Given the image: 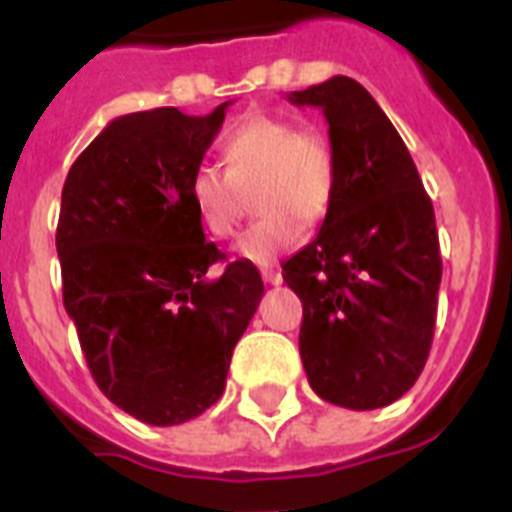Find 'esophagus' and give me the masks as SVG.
<instances>
[{
    "label": "esophagus",
    "mask_w": 512,
    "mask_h": 512,
    "mask_svg": "<svg viewBox=\"0 0 512 512\" xmlns=\"http://www.w3.org/2000/svg\"><path fill=\"white\" fill-rule=\"evenodd\" d=\"M261 279H264L266 284H274V287H277V284H282V274H279V271H274V269L261 271Z\"/></svg>",
    "instance_id": "1"
}]
</instances>
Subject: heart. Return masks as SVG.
I'll return each mask as SVG.
<instances>
[{
    "instance_id": "b5f03b06",
    "label": "heart",
    "mask_w": 512,
    "mask_h": 512,
    "mask_svg": "<svg viewBox=\"0 0 512 512\" xmlns=\"http://www.w3.org/2000/svg\"><path fill=\"white\" fill-rule=\"evenodd\" d=\"M225 169L200 164L189 176V202L212 238H230L243 217V192H256L259 223L238 241L253 264H271L300 241L302 230L323 223L333 207L338 166L328 140L274 115H248L223 140Z\"/></svg>"
}]
</instances>
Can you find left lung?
<instances>
[{
    "label": "left lung",
    "mask_w": 512,
    "mask_h": 512,
    "mask_svg": "<svg viewBox=\"0 0 512 512\" xmlns=\"http://www.w3.org/2000/svg\"><path fill=\"white\" fill-rule=\"evenodd\" d=\"M328 120L338 187L318 238L282 266L302 300L300 356L315 395L392 405L423 372L436 328V215L400 133L348 76L289 94Z\"/></svg>",
    "instance_id": "obj_1"
}]
</instances>
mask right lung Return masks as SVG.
Segmentation results:
<instances>
[{
  "label": "right lung",
  "mask_w": 512,
  "mask_h": 512,
  "mask_svg": "<svg viewBox=\"0 0 512 512\" xmlns=\"http://www.w3.org/2000/svg\"><path fill=\"white\" fill-rule=\"evenodd\" d=\"M220 104L112 120L71 166L56 251L63 307L104 397L148 425H179L220 400L230 356L264 297L259 269L205 241L189 176L225 120Z\"/></svg>",
  "instance_id": "right-lung-1"
}]
</instances>
